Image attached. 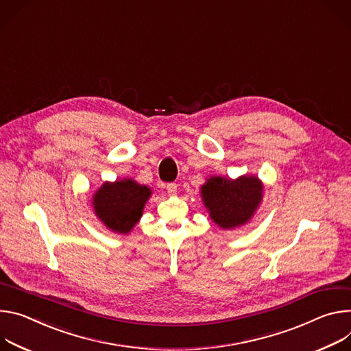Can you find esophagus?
<instances>
[{"label":"esophagus","mask_w":351,"mask_h":351,"mask_svg":"<svg viewBox=\"0 0 351 351\" xmlns=\"http://www.w3.org/2000/svg\"><path fill=\"white\" fill-rule=\"evenodd\" d=\"M166 189L169 192V195H176V193H177V184H173V182L167 184Z\"/></svg>","instance_id":"esophagus-1"}]
</instances>
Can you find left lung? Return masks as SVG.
Wrapping results in <instances>:
<instances>
[{
  "mask_svg": "<svg viewBox=\"0 0 351 351\" xmlns=\"http://www.w3.org/2000/svg\"><path fill=\"white\" fill-rule=\"evenodd\" d=\"M263 182L258 176L237 178L210 176L201 186V198L209 217L221 230H234L251 221L263 199Z\"/></svg>",
  "mask_w": 351,
  "mask_h": 351,
  "instance_id": "obj_1",
  "label": "left lung"
}]
</instances>
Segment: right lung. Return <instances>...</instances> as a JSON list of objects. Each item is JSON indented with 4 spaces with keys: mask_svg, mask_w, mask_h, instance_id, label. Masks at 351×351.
<instances>
[{
    "mask_svg": "<svg viewBox=\"0 0 351 351\" xmlns=\"http://www.w3.org/2000/svg\"><path fill=\"white\" fill-rule=\"evenodd\" d=\"M152 188L132 178L104 181L93 193L95 216L112 232L130 234L141 220Z\"/></svg>",
    "mask_w": 351,
    "mask_h": 351,
    "instance_id": "1",
    "label": "right lung"
}]
</instances>
